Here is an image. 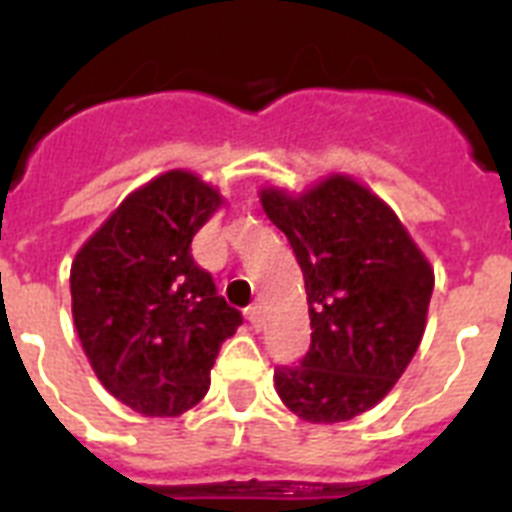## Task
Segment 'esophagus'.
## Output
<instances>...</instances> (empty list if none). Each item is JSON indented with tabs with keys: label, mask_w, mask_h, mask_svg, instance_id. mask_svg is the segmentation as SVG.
Returning a JSON list of instances; mask_svg holds the SVG:
<instances>
[{
	"label": "esophagus",
	"mask_w": 512,
	"mask_h": 512,
	"mask_svg": "<svg viewBox=\"0 0 512 512\" xmlns=\"http://www.w3.org/2000/svg\"><path fill=\"white\" fill-rule=\"evenodd\" d=\"M247 319H249V324H252V327H255V329L263 327V311H260V305H249V308H247Z\"/></svg>",
	"instance_id": "obj_1"
}]
</instances>
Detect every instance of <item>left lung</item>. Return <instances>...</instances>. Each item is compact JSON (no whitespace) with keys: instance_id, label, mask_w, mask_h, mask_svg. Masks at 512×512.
<instances>
[{"instance_id":"obj_1","label":"left lung","mask_w":512,"mask_h":512,"mask_svg":"<svg viewBox=\"0 0 512 512\" xmlns=\"http://www.w3.org/2000/svg\"><path fill=\"white\" fill-rule=\"evenodd\" d=\"M303 268L311 348L276 366L289 412L313 425L353 420L388 396L420 348L433 271L396 212L332 175L303 196L260 193Z\"/></svg>"}]
</instances>
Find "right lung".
<instances>
[{"label":"right lung","mask_w":512,"mask_h":512,"mask_svg":"<svg viewBox=\"0 0 512 512\" xmlns=\"http://www.w3.org/2000/svg\"><path fill=\"white\" fill-rule=\"evenodd\" d=\"M223 196L172 170L130 193L71 265V311L103 388L146 417H177L209 390L241 313L191 255Z\"/></svg>","instance_id":"1"}]
</instances>
